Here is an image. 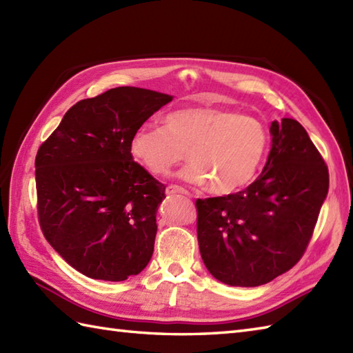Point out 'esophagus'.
<instances>
[{
	"mask_svg": "<svg viewBox=\"0 0 353 353\" xmlns=\"http://www.w3.org/2000/svg\"><path fill=\"white\" fill-rule=\"evenodd\" d=\"M167 194H168V196H172V194H185V196H188V191L182 188V186H179V185H168L167 186Z\"/></svg>",
	"mask_w": 353,
	"mask_h": 353,
	"instance_id": "obj_1",
	"label": "esophagus"
}]
</instances>
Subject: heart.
<instances>
[{"instance_id":"heart-1","label":"heart","mask_w":353,"mask_h":353,"mask_svg":"<svg viewBox=\"0 0 353 353\" xmlns=\"http://www.w3.org/2000/svg\"><path fill=\"white\" fill-rule=\"evenodd\" d=\"M270 134L258 118L216 106L171 112L163 125H144L133 133L130 153L154 176L168 174L186 152L191 162L182 171L194 185H212L226 196L249 185L267 154Z\"/></svg>"}]
</instances>
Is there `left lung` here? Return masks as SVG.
<instances>
[{"mask_svg":"<svg viewBox=\"0 0 353 353\" xmlns=\"http://www.w3.org/2000/svg\"><path fill=\"white\" fill-rule=\"evenodd\" d=\"M259 177L224 197L197 199V238L206 268L232 287H258L294 267L308 247L329 171L303 125L273 121Z\"/></svg>","mask_w":353,"mask_h":353,"instance_id":"1","label":"left lung"}]
</instances>
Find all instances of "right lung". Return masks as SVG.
I'll list each match as a JSON object with an SVG mask.
<instances>
[{
  "label": "right lung",
  "instance_id": "obj_1",
  "mask_svg": "<svg viewBox=\"0 0 353 353\" xmlns=\"http://www.w3.org/2000/svg\"><path fill=\"white\" fill-rule=\"evenodd\" d=\"M172 100L109 89L74 104L37 150V219L45 239L91 279L119 282L152 259L165 185L133 161V133Z\"/></svg>",
  "mask_w": 353,
  "mask_h": 353
}]
</instances>
